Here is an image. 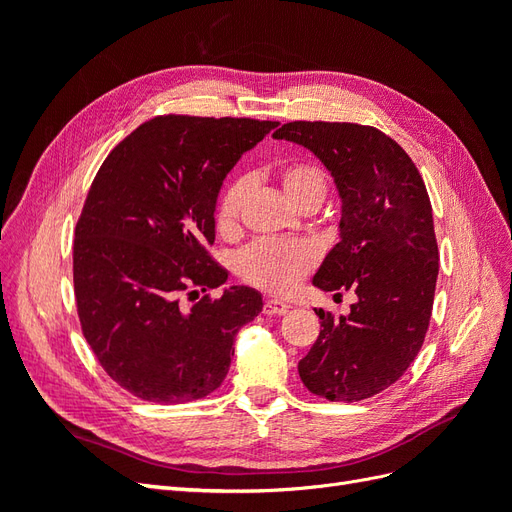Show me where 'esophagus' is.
<instances>
[{
    "label": "esophagus",
    "instance_id": "34e87169",
    "mask_svg": "<svg viewBox=\"0 0 512 512\" xmlns=\"http://www.w3.org/2000/svg\"><path fill=\"white\" fill-rule=\"evenodd\" d=\"M288 309H290L288 303L277 301V299H267L265 305H262V312H265L267 316H282L288 312Z\"/></svg>",
    "mask_w": 512,
    "mask_h": 512
}]
</instances>
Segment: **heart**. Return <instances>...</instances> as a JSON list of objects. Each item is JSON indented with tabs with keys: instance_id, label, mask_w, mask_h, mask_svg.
<instances>
[{
	"instance_id": "obj_1",
	"label": "heart",
	"mask_w": 512,
	"mask_h": 512,
	"mask_svg": "<svg viewBox=\"0 0 512 512\" xmlns=\"http://www.w3.org/2000/svg\"><path fill=\"white\" fill-rule=\"evenodd\" d=\"M277 177H280L282 190L292 205H301L314 198L322 200L327 192V179L314 164L290 162L280 168ZM245 192V179L232 181L224 190L218 209H215V224L222 232H230L237 226ZM316 260L318 252L312 243L267 239L243 250L237 260V269L243 280L252 286L284 294L299 284L301 277L316 265Z\"/></svg>"
}]
</instances>
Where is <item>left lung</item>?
I'll return each instance as SVG.
<instances>
[{
  "instance_id": "left-lung-1",
  "label": "left lung",
  "mask_w": 512,
  "mask_h": 512,
  "mask_svg": "<svg viewBox=\"0 0 512 512\" xmlns=\"http://www.w3.org/2000/svg\"><path fill=\"white\" fill-rule=\"evenodd\" d=\"M309 149L342 200L339 243L312 284L352 290L348 316L324 314L299 376L314 395L361 401L395 384L423 346L438 243L423 177L393 138L359 123L292 121L273 134Z\"/></svg>"
}]
</instances>
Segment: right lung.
Returning a JSON list of instances; mask_svg holds the SVG:
<instances>
[{"mask_svg":"<svg viewBox=\"0 0 512 512\" xmlns=\"http://www.w3.org/2000/svg\"><path fill=\"white\" fill-rule=\"evenodd\" d=\"M277 121L156 117L108 153L74 239V294L87 344L119 386L185 404L224 382L260 292L224 288L192 308L183 293L228 280L207 247L226 175Z\"/></svg>","mask_w":512,"mask_h":512,"instance_id":"add662e5","label":"right lung"}]
</instances>
